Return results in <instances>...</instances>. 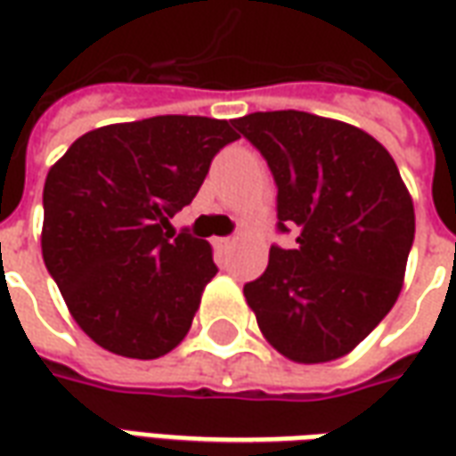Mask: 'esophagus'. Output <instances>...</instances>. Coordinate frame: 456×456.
I'll return each mask as SVG.
<instances>
[{"instance_id":"obj_1","label":"esophagus","mask_w":456,"mask_h":456,"mask_svg":"<svg viewBox=\"0 0 456 456\" xmlns=\"http://www.w3.org/2000/svg\"><path fill=\"white\" fill-rule=\"evenodd\" d=\"M232 241H234V239H232V237H219V239H215V244H217V247H229Z\"/></svg>"}]
</instances>
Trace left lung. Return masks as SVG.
Listing matches in <instances>:
<instances>
[{
	"mask_svg": "<svg viewBox=\"0 0 456 456\" xmlns=\"http://www.w3.org/2000/svg\"><path fill=\"white\" fill-rule=\"evenodd\" d=\"M232 126L273 173L278 232H296L244 286L248 307L288 359H339L398 300L415 237L411 192L391 153L352 124L283 110Z\"/></svg>",
	"mask_w": 456,
	"mask_h": 456,
	"instance_id": "1",
	"label": "left lung"
}]
</instances>
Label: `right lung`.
Segmentation results:
<instances>
[{
    "label": "right lung",
    "instance_id": "1",
    "mask_svg": "<svg viewBox=\"0 0 456 456\" xmlns=\"http://www.w3.org/2000/svg\"><path fill=\"white\" fill-rule=\"evenodd\" d=\"M237 139L227 119L166 114L87 131L48 170L45 268L102 349L159 359L188 335L217 266L205 239L163 229Z\"/></svg>",
    "mask_w": 456,
    "mask_h": 456
}]
</instances>
